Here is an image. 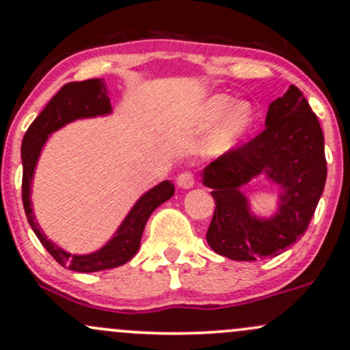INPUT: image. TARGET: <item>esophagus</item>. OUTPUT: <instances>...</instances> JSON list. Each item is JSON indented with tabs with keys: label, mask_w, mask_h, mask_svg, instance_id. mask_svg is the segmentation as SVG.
I'll use <instances>...</instances> for the list:
<instances>
[{
	"label": "esophagus",
	"mask_w": 350,
	"mask_h": 350,
	"mask_svg": "<svg viewBox=\"0 0 350 350\" xmlns=\"http://www.w3.org/2000/svg\"><path fill=\"white\" fill-rule=\"evenodd\" d=\"M178 186L181 187V189H191V187L194 186L193 172H181V174L178 176Z\"/></svg>",
	"instance_id": "esophagus-1"
}]
</instances>
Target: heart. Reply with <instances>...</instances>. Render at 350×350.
Wrapping results in <instances>:
<instances>
[{"label":"heart","instance_id":"b5f03b06","mask_svg":"<svg viewBox=\"0 0 350 350\" xmlns=\"http://www.w3.org/2000/svg\"><path fill=\"white\" fill-rule=\"evenodd\" d=\"M256 120L258 112L252 102H233L230 95L216 94L198 105L193 124L201 132L215 127L209 139V149L223 154L245 141L255 129Z\"/></svg>","mask_w":350,"mask_h":350}]
</instances>
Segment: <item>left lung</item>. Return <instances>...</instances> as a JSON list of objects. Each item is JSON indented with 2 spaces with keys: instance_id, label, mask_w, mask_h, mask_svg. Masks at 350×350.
I'll list each match as a JSON object with an SVG mask.
<instances>
[{
  "instance_id": "left-lung-1",
  "label": "left lung",
  "mask_w": 350,
  "mask_h": 350,
  "mask_svg": "<svg viewBox=\"0 0 350 350\" xmlns=\"http://www.w3.org/2000/svg\"><path fill=\"white\" fill-rule=\"evenodd\" d=\"M260 175L279 187L278 209L270 217L256 215L241 191ZM325 179L321 124L304 94L290 85L268 105L262 134L201 172L216 203L206 241L237 262L280 255L308 228Z\"/></svg>"
}]
</instances>
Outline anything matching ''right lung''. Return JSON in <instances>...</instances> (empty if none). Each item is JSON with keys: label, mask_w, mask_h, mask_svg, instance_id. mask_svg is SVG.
<instances>
[{"label": "right lung", "mask_w": 350, "mask_h": 350, "mask_svg": "<svg viewBox=\"0 0 350 350\" xmlns=\"http://www.w3.org/2000/svg\"><path fill=\"white\" fill-rule=\"evenodd\" d=\"M112 113L109 90L105 87L104 79H90L83 82H70L60 88L57 95L46 104L38 117L33 120L25 134L21 142V163H23V206L25 213L31 230L35 231L36 238L46 248V252L57 260L62 267L70 268L73 271L92 273V271L109 270L127 263L132 256L137 253L141 246V238L144 226L157 206L171 200L174 194L172 181H163L157 186L146 191L126 218L119 224L112 238L102 245L100 248L85 255L70 253L58 246L57 243L49 240L43 230L40 228L36 216L33 213L31 204V186L33 176H35L36 164H38L40 154L53 132L65 127L70 122L80 119H94V117H105Z\"/></svg>", "instance_id": "1"}]
</instances>
